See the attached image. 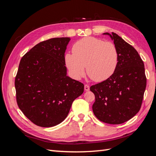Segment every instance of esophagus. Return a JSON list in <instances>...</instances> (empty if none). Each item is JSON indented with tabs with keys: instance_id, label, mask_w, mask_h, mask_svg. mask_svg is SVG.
<instances>
[{
	"instance_id": "34e87169",
	"label": "esophagus",
	"mask_w": 156,
	"mask_h": 156,
	"mask_svg": "<svg viewBox=\"0 0 156 156\" xmlns=\"http://www.w3.org/2000/svg\"><path fill=\"white\" fill-rule=\"evenodd\" d=\"M89 90H90V87L88 85V84H84V90L88 91Z\"/></svg>"
}]
</instances>
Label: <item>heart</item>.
I'll return each instance as SVG.
<instances>
[{"label":"heart","instance_id":"obj_1","mask_svg":"<svg viewBox=\"0 0 156 156\" xmlns=\"http://www.w3.org/2000/svg\"><path fill=\"white\" fill-rule=\"evenodd\" d=\"M73 53L65 55V62L72 77L79 79L84 75L85 66L88 76L94 81H105L115 73L119 55L111 41L94 37H85L75 42Z\"/></svg>","mask_w":156,"mask_h":156}]
</instances>
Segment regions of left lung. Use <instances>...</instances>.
I'll return each instance as SVG.
<instances>
[{"label":"left lung","mask_w":156,"mask_h":156,"mask_svg":"<svg viewBox=\"0 0 156 156\" xmlns=\"http://www.w3.org/2000/svg\"><path fill=\"white\" fill-rule=\"evenodd\" d=\"M109 36L119 51L117 68L112 76L90 88L95 95L92 105L98 120L110 124H120L137 113L146 86L144 65L138 52L116 33Z\"/></svg>","instance_id":"left-lung-1"}]
</instances>
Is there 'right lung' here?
<instances>
[{
	"mask_svg": "<svg viewBox=\"0 0 156 156\" xmlns=\"http://www.w3.org/2000/svg\"><path fill=\"white\" fill-rule=\"evenodd\" d=\"M70 37H55L36 45L23 56L15 80L21 111L34 124L49 127L67 117L84 84L67 76L64 53Z\"/></svg>",
	"mask_w": 156,
	"mask_h": 156,
	"instance_id": "obj_1",
	"label": "right lung"
}]
</instances>
